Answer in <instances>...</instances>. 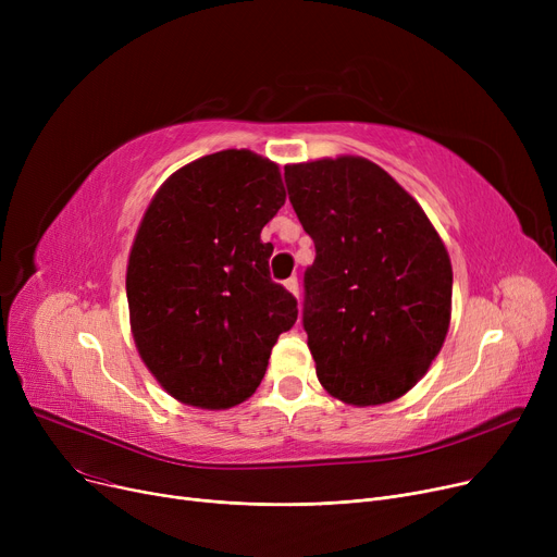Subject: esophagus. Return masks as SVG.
<instances>
[{
    "label": "esophagus",
    "mask_w": 557,
    "mask_h": 557,
    "mask_svg": "<svg viewBox=\"0 0 557 557\" xmlns=\"http://www.w3.org/2000/svg\"><path fill=\"white\" fill-rule=\"evenodd\" d=\"M284 286H286L288 294H294V296L298 298V294H300V284H298V277H288V280L284 282Z\"/></svg>",
    "instance_id": "esophagus-1"
}]
</instances>
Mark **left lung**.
<instances>
[{"label": "left lung", "instance_id": "left-lung-1", "mask_svg": "<svg viewBox=\"0 0 557 557\" xmlns=\"http://www.w3.org/2000/svg\"><path fill=\"white\" fill-rule=\"evenodd\" d=\"M288 200L315 244L305 332L323 388L352 406L411 391L451 323V259L420 202L359 156L284 166Z\"/></svg>", "mask_w": 557, "mask_h": 557}]
</instances>
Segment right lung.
<instances>
[{
    "label": "right lung",
    "mask_w": 557,
    "mask_h": 557,
    "mask_svg": "<svg viewBox=\"0 0 557 557\" xmlns=\"http://www.w3.org/2000/svg\"><path fill=\"white\" fill-rule=\"evenodd\" d=\"M286 200L275 162L227 149L173 171L146 208L128 255L137 352L181 404L225 411L267 372L298 302L269 275L261 230Z\"/></svg>",
    "instance_id": "obj_1"
}]
</instances>
